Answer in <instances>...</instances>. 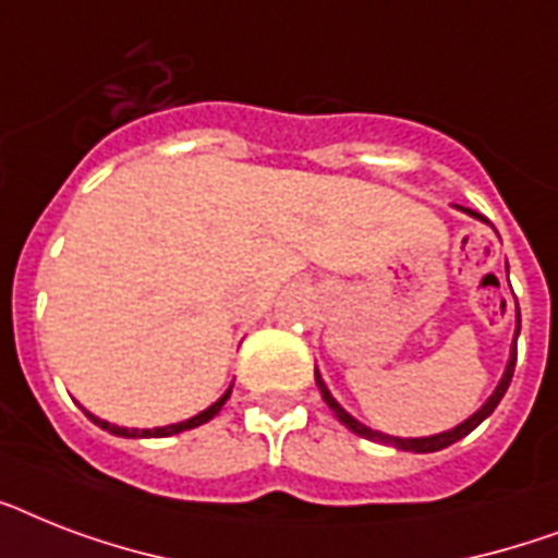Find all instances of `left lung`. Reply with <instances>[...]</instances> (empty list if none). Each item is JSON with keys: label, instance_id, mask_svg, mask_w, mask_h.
<instances>
[{"label": "left lung", "instance_id": "left-lung-1", "mask_svg": "<svg viewBox=\"0 0 558 558\" xmlns=\"http://www.w3.org/2000/svg\"><path fill=\"white\" fill-rule=\"evenodd\" d=\"M469 214V217H475V219H484L481 214H475V210H469L463 208ZM519 330H521V315H519V322H515V339H519ZM515 341H512V353H510V362H507V371H504L501 381H498V388H495V393L489 399H486L484 405L477 408L475 414L469 416V420H463L460 425H454L451 432H442V434H434V437H390V434H381V432H373V428H367V425H362L356 420V416H350L344 408L332 399V393L327 390V385H324L322 379V373L315 371V385H318V390H322V397L324 402L332 408V414L339 416L341 425H348L350 432L359 434V437H365V440H376V442H385V446H393V449H402V451H416V454H425V451H440L446 449V446H451V442H458L463 440L469 432H475L477 425L484 423L486 416L493 414L495 408H498V402L504 399V393H507V388H510V381H512V371H515Z\"/></svg>", "mask_w": 558, "mask_h": 558}]
</instances>
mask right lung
Returning <instances> with one entry per match:
<instances>
[{"label":"right lung","instance_id":"obj_1","mask_svg":"<svg viewBox=\"0 0 558 558\" xmlns=\"http://www.w3.org/2000/svg\"><path fill=\"white\" fill-rule=\"evenodd\" d=\"M231 397V388L222 393V397L214 402V405H208L205 411H199L196 416H191V420H185V423H173V425H161V428H121V425H112L107 423V420H98L95 414H86L95 425H100L104 432L116 434V437H170V434H179V432H187V428H196V425L208 423V420H214V416L222 411V405H226V399Z\"/></svg>","mask_w":558,"mask_h":558}]
</instances>
